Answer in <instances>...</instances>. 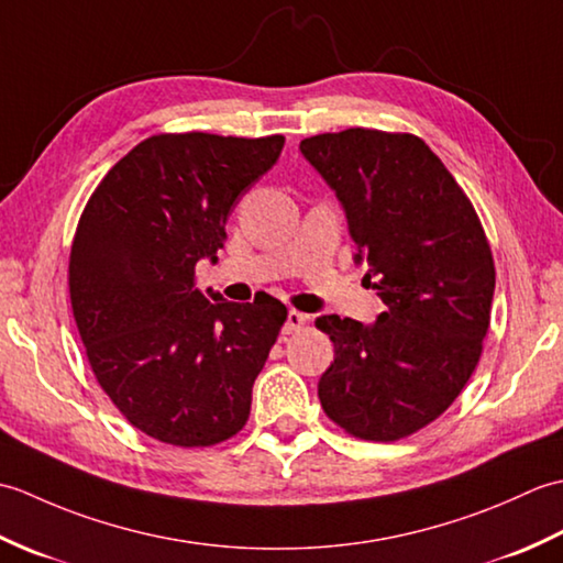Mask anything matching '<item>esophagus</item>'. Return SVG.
I'll list each match as a JSON object with an SVG mask.
<instances>
[{"label":"esophagus","instance_id":"1","mask_svg":"<svg viewBox=\"0 0 563 563\" xmlns=\"http://www.w3.org/2000/svg\"><path fill=\"white\" fill-rule=\"evenodd\" d=\"M307 314L297 312V309H290L288 317H285V327H283V333H292V331H300L305 324H307Z\"/></svg>","mask_w":563,"mask_h":563}]
</instances>
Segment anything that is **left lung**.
<instances>
[{
    "label": "left lung",
    "instance_id": "1",
    "mask_svg": "<svg viewBox=\"0 0 563 563\" xmlns=\"http://www.w3.org/2000/svg\"><path fill=\"white\" fill-rule=\"evenodd\" d=\"M341 200L349 232L387 305L373 324L324 314L333 363L321 409L345 433L401 440L448 409L482 357L496 268L470 198L421 137L349 128L300 142Z\"/></svg>",
    "mask_w": 563,
    "mask_h": 563
}]
</instances>
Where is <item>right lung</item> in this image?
<instances>
[{
  "label": "right lung",
  "mask_w": 563,
  "mask_h": 563,
  "mask_svg": "<svg viewBox=\"0 0 563 563\" xmlns=\"http://www.w3.org/2000/svg\"><path fill=\"white\" fill-rule=\"evenodd\" d=\"M283 135L164 133L142 140L93 190L69 254V300L89 365L142 433L210 448L244 428L251 389L288 309L196 288L224 224L278 162Z\"/></svg>",
  "instance_id": "1"
}]
</instances>
